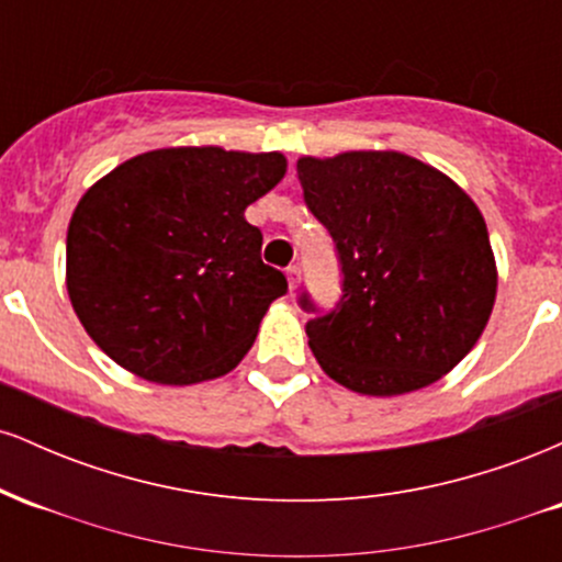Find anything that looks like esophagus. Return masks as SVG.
Segmentation results:
<instances>
[{
    "label": "esophagus",
    "mask_w": 562,
    "mask_h": 562,
    "mask_svg": "<svg viewBox=\"0 0 562 562\" xmlns=\"http://www.w3.org/2000/svg\"><path fill=\"white\" fill-rule=\"evenodd\" d=\"M285 274H288V285H290V290L299 288V282H301V269H299V263H290V267L285 269Z\"/></svg>",
    "instance_id": "1"
}]
</instances>
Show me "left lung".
I'll return each mask as SVG.
<instances>
[{"label": "left lung", "instance_id": "obj_1", "mask_svg": "<svg viewBox=\"0 0 562 562\" xmlns=\"http://www.w3.org/2000/svg\"><path fill=\"white\" fill-rule=\"evenodd\" d=\"M306 209L340 263V301L301 293L308 346L335 383L398 396L447 375L494 308L496 263L479 205L447 173L393 150L301 158Z\"/></svg>", "mask_w": 562, "mask_h": 562}]
</instances>
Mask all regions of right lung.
<instances>
[{"label": "right lung", "mask_w": 562, "mask_h": 562, "mask_svg": "<svg viewBox=\"0 0 562 562\" xmlns=\"http://www.w3.org/2000/svg\"><path fill=\"white\" fill-rule=\"evenodd\" d=\"M280 153L166 147L92 184L68 224V295L115 364L166 385L227 375L288 293L245 209L285 177Z\"/></svg>", "instance_id": "right-lung-1"}]
</instances>
